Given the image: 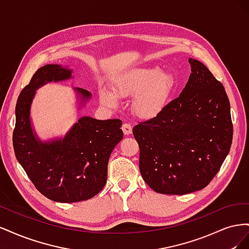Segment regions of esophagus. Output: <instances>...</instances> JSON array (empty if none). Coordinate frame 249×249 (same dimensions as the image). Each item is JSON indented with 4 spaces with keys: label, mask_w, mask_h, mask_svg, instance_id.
Returning <instances> with one entry per match:
<instances>
[{
    "label": "esophagus",
    "mask_w": 249,
    "mask_h": 249,
    "mask_svg": "<svg viewBox=\"0 0 249 249\" xmlns=\"http://www.w3.org/2000/svg\"><path fill=\"white\" fill-rule=\"evenodd\" d=\"M122 129H123L124 135H130L133 131V127L130 124H124L123 126H122Z\"/></svg>",
    "instance_id": "obj_1"
}]
</instances>
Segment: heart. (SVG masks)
<instances>
[{
	"mask_svg": "<svg viewBox=\"0 0 249 249\" xmlns=\"http://www.w3.org/2000/svg\"><path fill=\"white\" fill-rule=\"evenodd\" d=\"M177 81L170 73L160 67H143L120 74L113 84V92L107 89L100 91V100L104 106L116 108L118 97H135L134 111L145 119L160 115L167 106L175 91Z\"/></svg>",
	"mask_w": 249,
	"mask_h": 249,
	"instance_id": "obj_1",
	"label": "heart"
}]
</instances>
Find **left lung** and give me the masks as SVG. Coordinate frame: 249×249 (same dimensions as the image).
Listing matches in <instances>:
<instances>
[{
	"mask_svg": "<svg viewBox=\"0 0 249 249\" xmlns=\"http://www.w3.org/2000/svg\"><path fill=\"white\" fill-rule=\"evenodd\" d=\"M191 73L179 96L160 115L134 126L139 169L158 193L183 195L207 187L230 153L229 97L205 64L190 58Z\"/></svg>",
	"mask_w": 249,
	"mask_h": 249,
	"instance_id": "8db88e82",
	"label": "left lung"
}]
</instances>
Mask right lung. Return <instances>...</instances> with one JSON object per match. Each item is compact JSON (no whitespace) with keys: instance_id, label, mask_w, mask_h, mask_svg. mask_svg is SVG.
<instances>
[{"instance_id":"add662e5","label":"right lung","mask_w":249,"mask_h":249,"mask_svg":"<svg viewBox=\"0 0 249 249\" xmlns=\"http://www.w3.org/2000/svg\"><path fill=\"white\" fill-rule=\"evenodd\" d=\"M71 78V70L47 64L37 71L21 90L16 107L13 148L29 178L44 196L59 202L87 200L107 182L109 158L124 133L122 120L83 116L63 138L42 142L32 129L30 110L36 90L50 82ZM81 105L91 97L76 88Z\"/></svg>"}]
</instances>
